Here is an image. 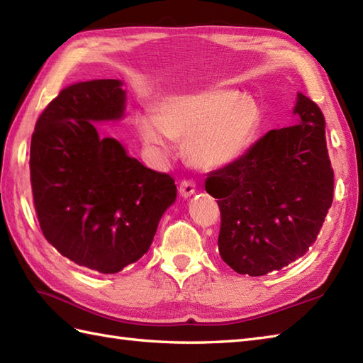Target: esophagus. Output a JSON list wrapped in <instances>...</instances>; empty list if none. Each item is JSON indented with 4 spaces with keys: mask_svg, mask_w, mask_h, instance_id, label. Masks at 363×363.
<instances>
[{
    "mask_svg": "<svg viewBox=\"0 0 363 363\" xmlns=\"http://www.w3.org/2000/svg\"><path fill=\"white\" fill-rule=\"evenodd\" d=\"M196 191V182L193 179H182L179 184V193L184 198L191 196Z\"/></svg>",
    "mask_w": 363,
    "mask_h": 363,
    "instance_id": "esophagus-1",
    "label": "esophagus"
}]
</instances>
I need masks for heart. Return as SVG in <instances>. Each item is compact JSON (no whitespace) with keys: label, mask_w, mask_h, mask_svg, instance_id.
I'll return each mask as SVG.
<instances>
[{"label":"heart","mask_w":363,"mask_h":363,"mask_svg":"<svg viewBox=\"0 0 363 363\" xmlns=\"http://www.w3.org/2000/svg\"><path fill=\"white\" fill-rule=\"evenodd\" d=\"M259 108L237 91L207 89L167 99L157 116L138 117L142 140L170 150L172 139L184 140L190 161L210 170L237 161L254 143L259 128Z\"/></svg>","instance_id":"heart-1"}]
</instances>
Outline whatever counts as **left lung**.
Returning a JSON list of instances; mask_svg holds the SVG:
<instances>
[{
  "label": "left lung",
  "mask_w": 363,
  "mask_h": 363,
  "mask_svg": "<svg viewBox=\"0 0 363 363\" xmlns=\"http://www.w3.org/2000/svg\"><path fill=\"white\" fill-rule=\"evenodd\" d=\"M294 113L298 125L267 131L207 174L206 190L221 210L218 250L238 274L266 275L305 255L333 204L325 116L303 94Z\"/></svg>",
  "instance_id": "obj_1"
}]
</instances>
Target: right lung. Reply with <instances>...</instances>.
<instances>
[{
  "mask_svg": "<svg viewBox=\"0 0 363 363\" xmlns=\"http://www.w3.org/2000/svg\"><path fill=\"white\" fill-rule=\"evenodd\" d=\"M122 82L72 83L40 114L30 140L33 207L45 238L75 264L116 274L151 246L176 199L170 174L130 157L92 122L121 119Z\"/></svg>",
  "mask_w": 363,
  "mask_h": 363,
  "instance_id": "1",
  "label": "right lung"
}]
</instances>
